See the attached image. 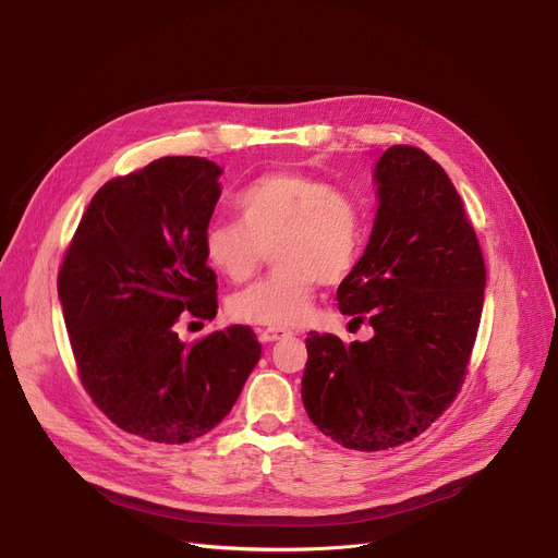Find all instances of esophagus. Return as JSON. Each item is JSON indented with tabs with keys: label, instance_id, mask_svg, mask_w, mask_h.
<instances>
[{
	"label": "esophagus",
	"instance_id": "1",
	"mask_svg": "<svg viewBox=\"0 0 558 558\" xmlns=\"http://www.w3.org/2000/svg\"><path fill=\"white\" fill-rule=\"evenodd\" d=\"M291 337V329H280V327H267L259 329V341L263 343H274V341H282Z\"/></svg>",
	"mask_w": 558,
	"mask_h": 558
}]
</instances>
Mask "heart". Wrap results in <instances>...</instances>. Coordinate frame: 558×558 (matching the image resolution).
<instances>
[{
  "label": "heart",
  "instance_id": "1",
  "mask_svg": "<svg viewBox=\"0 0 558 558\" xmlns=\"http://www.w3.org/2000/svg\"><path fill=\"white\" fill-rule=\"evenodd\" d=\"M240 219L210 221L206 263L233 282L257 274L274 246L278 265L265 280L235 293L233 318L289 327L307 318L320 282L341 284L361 265L369 217L365 204L337 183L301 170L253 179L233 197Z\"/></svg>",
  "mask_w": 558,
  "mask_h": 558
}]
</instances>
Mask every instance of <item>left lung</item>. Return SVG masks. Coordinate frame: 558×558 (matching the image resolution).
<instances>
[{
  "instance_id": "obj_1",
  "label": "left lung",
  "mask_w": 558,
  "mask_h": 558,
  "mask_svg": "<svg viewBox=\"0 0 558 558\" xmlns=\"http://www.w3.org/2000/svg\"><path fill=\"white\" fill-rule=\"evenodd\" d=\"M379 208L341 314L375 337L310 331L303 403L345 449L386 451L422 435L458 397L485 303L487 269L456 185L424 150L392 145L377 170Z\"/></svg>"
}]
</instances>
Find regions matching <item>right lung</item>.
Instances as JSON below:
<instances>
[{
  "mask_svg": "<svg viewBox=\"0 0 558 558\" xmlns=\"http://www.w3.org/2000/svg\"><path fill=\"white\" fill-rule=\"evenodd\" d=\"M219 174L202 157H163L107 181L58 271L83 388L107 420L159 444L215 428L263 354L248 325L189 345L174 331L177 320L217 314V276L202 238Z\"/></svg>",
  "mask_w": 558,
  "mask_h": 558,
  "instance_id": "right-lung-1",
  "label": "right lung"
}]
</instances>
